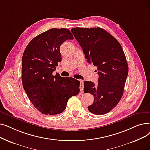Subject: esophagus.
Listing matches in <instances>:
<instances>
[{"label": "esophagus", "mask_w": 150, "mask_h": 150, "mask_svg": "<svg viewBox=\"0 0 150 150\" xmlns=\"http://www.w3.org/2000/svg\"><path fill=\"white\" fill-rule=\"evenodd\" d=\"M80 89H81V92H83V84H84V82L83 80H80Z\"/></svg>", "instance_id": "1"}]
</instances>
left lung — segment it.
Segmentation results:
<instances>
[{
    "label": "left lung",
    "mask_w": 150,
    "mask_h": 150,
    "mask_svg": "<svg viewBox=\"0 0 150 150\" xmlns=\"http://www.w3.org/2000/svg\"><path fill=\"white\" fill-rule=\"evenodd\" d=\"M83 49L88 62L97 67L98 84L84 83V93H91L94 101L88 107L95 115H104L113 109L121 100L128 75V65L120 43L100 28L71 29Z\"/></svg>",
    "instance_id": "left-lung-1"
}]
</instances>
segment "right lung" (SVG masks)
<instances>
[{
    "mask_svg": "<svg viewBox=\"0 0 150 150\" xmlns=\"http://www.w3.org/2000/svg\"><path fill=\"white\" fill-rule=\"evenodd\" d=\"M68 39H74L69 29H51L34 37L24 51L23 86L30 102L43 115L63 112L68 100L80 93L79 80L53 75L62 60L61 45Z\"/></svg>",
    "mask_w": 150,
    "mask_h": 150,
    "instance_id": "obj_1",
    "label": "right lung"
}]
</instances>
